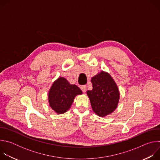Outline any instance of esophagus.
Wrapping results in <instances>:
<instances>
[{
    "mask_svg": "<svg viewBox=\"0 0 160 160\" xmlns=\"http://www.w3.org/2000/svg\"><path fill=\"white\" fill-rule=\"evenodd\" d=\"M80 88H81V90L83 91V92H85L86 90H87V86L86 85H82L80 87Z\"/></svg>",
    "mask_w": 160,
    "mask_h": 160,
    "instance_id": "esophagus-1",
    "label": "esophagus"
}]
</instances>
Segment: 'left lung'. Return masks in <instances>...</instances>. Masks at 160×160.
Instances as JSON below:
<instances>
[{
	"mask_svg": "<svg viewBox=\"0 0 160 160\" xmlns=\"http://www.w3.org/2000/svg\"><path fill=\"white\" fill-rule=\"evenodd\" d=\"M91 82L93 88L88 90L87 94L93 111L101 117L111 114L117 108L120 98L116 83L104 72L92 77Z\"/></svg>",
	"mask_w": 160,
	"mask_h": 160,
	"instance_id": "obj_1",
	"label": "left lung"
}]
</instances>
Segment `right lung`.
Segmentation results:
<instances>
[{
    "label": "right lung",
    "instance_id": "right-lung-1",
    "mask_svg": "<svg viewBox=\"0 0 160 160\" xmlns=\"http://www.w3.org/2000/svg\"><path fill=\"white\" fill-rule=\"evenodd\" d=\"M81 94L82 92L78 87L70 84L64 78H59L50 89L49 104L57 113H64L70 109L75 97Z\"/></svg>",
    "mask_w": 160,
    "mask_h": 160
}]
</instances>
